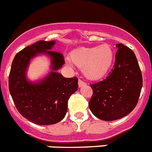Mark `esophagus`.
I'll return each instance as SVG.
<instances>
[{"mask_svg": "<svg viewBox=\"0 0 152 152\" xmlns=\"http://www.w3.org/2000/svg\"><path fill=\"white\" fill-rule=\"evenodd\" d=\"M86 84V83L84 82V81H83L82 80H80V79H79L78 80V86L79 87H83V86H84Z\"/></svg>", "mask_w": 152, "mask_h": 152, "instance_id": "obj_1", "label": "esophagus"}]
</instances>
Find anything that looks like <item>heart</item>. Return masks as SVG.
Instances as JSON below:
<instances>
[{"label": "heart", "mask_w": 152, "mask_h": 152, "mask_svg": "<svg viewBox=\"0 0 152 152\" xmlns=\"http://www.w3.org/2000/svg\"><path fill=\"white\" fill-rule=\"evenodd\" d=\"M71 60L82 68L83 73L89 79L103 77L110 69L113 61V52L109 45L99 47H80L71 53Z\"/></svg>", "instance_id": "b5f03b06"}]
</instances>
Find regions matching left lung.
<instances>
[{
    "label": "left lung",
    "instance_id": "1",
    "mask_svg": "<svg viewBox=\"0 0 152 152\" xmlns=\"http://www.w3.org/2000/svg\"><path fill=\"white\" fill-rule=\"evenodd\" d=\"M113 68L101 81L91 84L93 95L88 105L98 119L112 121L133 110L142 88V76L135 55L129 47L116 44Z\"/></svg>",
    "mask_w": 152,
    "mask_h": 152
}]
</instances>
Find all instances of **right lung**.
Returning <instances> with one entry per match:
<instances>
[{
	"instance_id": "right-lung-1",
	"label": "right lung",
	"mask_w": 152,
	"mask_h": 152,
	"mask_svg": "<svg viewBox=\"0 0 152 152\" xmlns=\"http://www.w3.org/2000/svg\"><path fill=\"white\" fill-rule=\"evenodd\" d=\"M55 41L36 42L15 56L9 75V91L20 113L37 125H52L62 120L68 110V100L78 88L76 77H64L56 71L64 64L62 54L52 51ZM50 56L52 72L37 83L26 77L31 58L39 54Z\"/></svg>"
}]
</instances>
